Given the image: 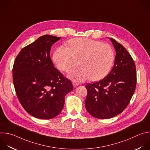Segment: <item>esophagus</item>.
I'll list each match as a JSON object with an SVG mask.
<instances>
[{"label":"esophagus","mask_w":150,"mask_h":150,"mask_svg":"<svg viewBox=\"0 0 150 150\" xmlns=\"http://www.w3.org/2000/svg\"><path fill=\"white\" fill-rule=\"evenodd\" d=\"M72 85H73L74 86H76L79 85V83H77V82H74L72 83Z\"/></svg>","instance_id":"esophagus-1"}]
</instances>
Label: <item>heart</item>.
I'll return each mask as SVG.
<instances>
[{
  "mask_svg": "<svg viewBox=\"0 0 150 150\" xmlns=\"http://www.w3.org/2000/svg\"><path fill=\"white\" fill-rule=\"evenodd\" d=\"M69 47L61 46L54 54L53 61L61 71L68 72V77L81 82L91 78L99 81L110 72L114 62V52L108 44L88 38H74L68 41Z\"/></svg>",
  "mask_w": 150,
  "mask_h": 150,
  "instance_id": "b5f03b06",
  "label": "heart"
}]
</instances>
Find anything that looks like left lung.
<instances>
[{"label": "left lung", "instance_id": "obj_1", "mask_svg": "<svg viewBox=\"0 0 150 150\" xmlns=\"http://www.w3.org/2000/svg\"><path fill=\"white\" fill-rule=\"evenodd\" d=\"M109 39L116 52L112 69L102 80L85 86V108L98 119L111 118L121 113L129 103L137 83L136 68L131 56L121 44Z\"/></svg>", "mask_w": 150, "mask_h": 150}]
</instances>
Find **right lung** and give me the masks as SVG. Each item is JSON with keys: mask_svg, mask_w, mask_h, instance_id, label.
Masks as SVG:
<instances>
[{"mask_svg": "<svg viewBox=\"0 0 150 150\" xmlns=\"http://www.w3.org/2000/svg\"><path fill=\"white\" fill-rule=\"evenodd\" d=\"M61 38L43 35L23 47L15 59L13 82L19 101L32 116L43 120L62 111L65 97L73 89L71 81L54 67L52 46Z\"/></svg>", "mask_w": 150, "mask_h": 150, "instance_id": "obj_1", "label": "right lung"}]
</instances>
